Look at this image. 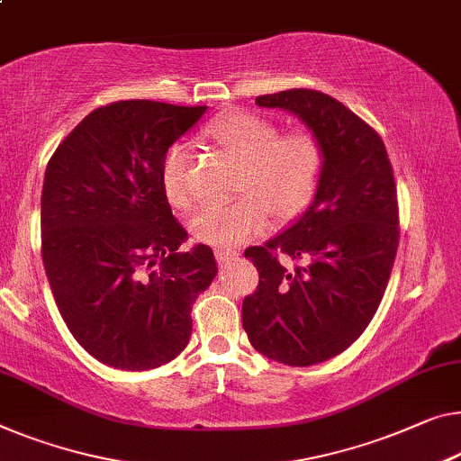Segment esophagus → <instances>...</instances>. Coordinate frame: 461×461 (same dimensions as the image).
Listing matches in <instances>:
<instances>
[{"label": "esophagus", "mask_w": 461, "mask_h": 461, "mask_svg": "<svg viewBox=\"0 0 461 461\" xmlns=\"http://www.w3.org/2000/svg\"><path fill=\"white\" fill-rule=\"evenodd\" d=\"M215 258L219 260V263H230V260H236L238 258V252L233 250H215Z\"/></svg>", "instance_id": "34e87169"}]
</instances>
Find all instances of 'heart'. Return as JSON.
<instances>
[{
  "label": "heart",
  "mask_w": 461,
  "mask_h": 461,
  "mask_svg": "<svg viewBox=\"0 0 461 461\" xmlns=\"http://www.w3.org/2000/svg\"><path fill=\"white\" fill-rule=\"evenodd\" d=\"M207 134L242 163V198L230 204H204L192 219V231L204 244L238 249L269 230L271 212L281 223L296 219L319 188L325 163L322 142L312 130L279 134L277 123L254 112H231L207 128ZM190 153L171 144L161 161V186L174 207H186Z\"/></svg>",
  "instance_id": "b5f03b06"
}]
</instances>
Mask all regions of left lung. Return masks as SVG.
<instances>
[{"instance_id":"1","label":"left lung","mask_w":461,"mask_h":461,"mask_svg":"<svg viewBox=\"0 0 461 461\" xmlns=\"http://www.w3.org/2000/svg\"><path fill=\"white\" fill-rule=\"evenodd\" d=\"M257 105L298 115L321 139L325 163L304 215L246 249L258 285L244 298L242 325L267 358L311 366L352 346L381 304L400 244L393 167L381 136L325 93L290 88Z\"/></svg>"}]
</instances>
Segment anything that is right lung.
<instances>
[{"label":"right lung","instance_id":"add662e5","mask_svg":"<svg viewBox=\"0 0 461 461\" xmlns=\"http://www.w3.org/2000/svg\"><path fill=\"white\" fill-rule=\"evenodd\" d=\"M207 107L132 99L82 120L45 169L41 254L61 319L93 358L122 370L174 360L192 304L217 275L209 246L177 252L188 231L161 186L167 149Z\"/></svg>","mask_w":461,"mask_h":461}]
</instances>
